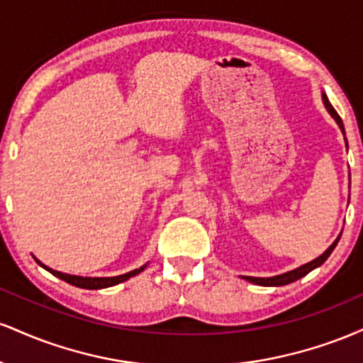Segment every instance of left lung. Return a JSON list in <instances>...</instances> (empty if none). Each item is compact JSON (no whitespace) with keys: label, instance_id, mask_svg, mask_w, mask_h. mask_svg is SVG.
<instances>
[{"label":"left lung","instance_id":"1","mask_svg":"<svg viewBox=\"0 0 363 363\" xmlns=\"http://www.w3.org/2000/svg\"><path fill=\"white\" fill-rule=\"evenodd\" d=\"M323 102H324V106H326V109H328L329 114H331V118L335 119L336 123H338L340 129H341V131H343V135H345L343 121H341V118L338 116V112L335 111V107H333L331 104H329L328 97H326V94H323ZM345 141H347V138H345ZM347 147H348V145H347ZM340 237H341V234L338 235V239H336L335 242H333L331 245H329V247L326 249V251H324L323 254H320L319 257H315L314 261L307 262V264H302V266H298V268L291 269V272H286V273H283V274H277V277H269V278L244 277V280L251 281V283H254V285H261V286H283V285H289V283L295 281V280H298V278H302V277H306V274H307V273H311L312 269L319 268V266L323 264V262L328 259L329 254H331L333 251H335V247H336V244H338Z\"/></svg>","mask_w":363,"mask_h":363}]
</instances>
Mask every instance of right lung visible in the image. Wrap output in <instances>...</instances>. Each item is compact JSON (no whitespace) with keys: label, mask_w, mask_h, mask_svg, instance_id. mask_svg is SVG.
<instances>
[{"label":"right lung","mask_w":363,"mask_h":363,"mask_svg":"<svg viewBox=\"0 0 363 363\" xmlns=\"http://www.w3.org/2000/svg\"><path fill=\"white\" fill-rule=\"evenodd\" d=\"M35 261L39 262V264L43 266L44 269H48L49 273H52L54 277L60 278V280H65L66 283H69V285L78 286V289H86V290H99V289H107V286H114V285H118V283H123V281L129 280L131 277H136V274L141 273L145 268H147V264H145L138 269H133V272H129V273L119 274V277L91 278V277H77V274H68V273L56 272V269H51V268H48V266H44L39 259H35Z\"/></svg>","instance_id":"right-lung-1"}]
</instances>
